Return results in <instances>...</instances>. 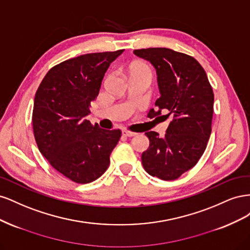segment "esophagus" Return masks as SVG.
I'll list each match as a JSON object with an SVG mask.
<instances>
[{
  "label": "esophagus",
  "instance_id": "obj_1",
  "mask_svg": "<svg viewBox=\"0 0 250 250\" xmlns=\"http://www.w3.org/2000/svg\"><path fill=\"white\" fill-rule=\"evenodd\" d=\"M122 134L124 135V137H128V138H130V137H134L135 134V132H132V131H129V130H123L122 131Z\"/></svg>",
  "mask_w": 250,
  "mask_h": 250
}]
</instances>
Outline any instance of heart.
Masks as SVG:
<instances>
[{
	"label": "heart",
	"mask_w": 250,
	"mask_h": 250,
	"mask_svg": "<svg viewBox=\"0 0 250 250\" xmlns=\"http://www.w3.org/2000/svg\"><path fill=\"white\" fill-rule=\"evenodd\" d=\"M133 75H140V76H145L149 79H151L152 73H151L150 67L144 62H134L130 66V76Z\"/></svg>",
	"instance_id": "heart-1"
}]
</instances>
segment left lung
Segmentation results:
<instances>
[{
	"instance_id": "1",
	"label": "left lung",
	"mask_w": 250,
	"mask_h": 250,
	"mask_svg": "<svg viewBox=\"0 0 250 250\" xmlns=\"http://www.w3.org/2000/svg\"><path fill=\"white\" fill-rule=\"evenodd\" d=\"M154 66L161 97L151 108L150 119L171 117L164 138L147 131L149 148L142 164L150 175L174 180L198 163L211 132L214 93L207 73L194 57L167 48L134 50Z\"/></svg>"
}]
</instances>
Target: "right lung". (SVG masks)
Segmentation results:
<instances>
[{
  "label": "right lung",
  "instance_id": "add662e5",
  "mask_svg": "<svg viewBox=\"0 0 250 250\" xmlns=\"http://www.w3.org/2000/svg\"><path fill=\"white\" fill-rule=\"evenodd\" d=\"M123 51L67 59L53 66L36 90L32 125L37 147L53 168L74 183L99 178L122 134L92 125L85 117L105 72Z\"/></svg>",
  "mask_w": 250,
  "mask_h": 250
}]
</instances>
